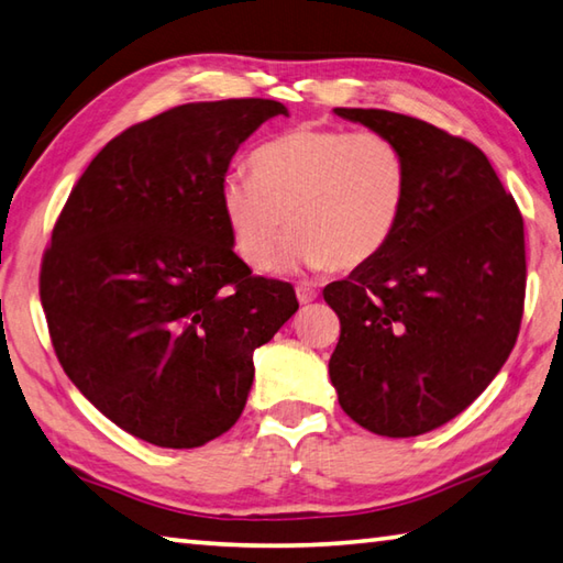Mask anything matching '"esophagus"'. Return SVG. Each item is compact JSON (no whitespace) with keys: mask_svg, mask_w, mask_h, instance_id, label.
Here are the masks:
<instances>
[{"mask_svg":"<svg viewBox=\"0 0 563 563\" xmlns=\"http://www.w3.org/2000/svg\"><path fill=\"white\" fill-rule=\"evenodd\" d=\"M295 295H297V300H300V305H310L317 300V290L310 288V285H297Z\"/></svg>","mask_w":563,"mask_h":563,"instance_id":"esophagus-1","label":"esophagus"}]
</instances>
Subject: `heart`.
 <instances>
[{
	"label": "heart",
	"mask_w": 563,
	"mask_h": 563,
	"mask_svg": "<svg viewBox=\"0 0 563 563\" xmlns=\"http://www.w3.org/2000/svg\"><path fill=\"white\" fill-rule=\"evenodd\" d=\"M251 175L219 187L231 246L251 271L275 266L285 217L295 231L285 261L310 271H356L376 261L398 231L410 168L383 134L297 126L263 143Z\"/></svg>",
	"instance_id": "1"
}]
</instances>
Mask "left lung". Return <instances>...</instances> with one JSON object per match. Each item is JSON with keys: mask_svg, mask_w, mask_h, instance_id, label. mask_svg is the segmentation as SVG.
Instances as JSON below:
<instances>
[{"mask_svg": "<svg viewBox=\"0 0 563 563\" xmlns=\"http://www.w3.org/2000/svg\"><path fill=\"white\" fill-rule=\"evenodd\" d=\"M334 114L398 143L410 192L388 249L324 288L341 322L329 378L363 429L417 437L464 412L510 356L527 283L522 214L471 141L385 109Z\"/></svg>", "mask_w": 563, "mask_h": 563, "instance_id": "1", "label": "left lung"}]
</instances>
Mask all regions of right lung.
I'll return each mask as SVG.
<instances>
[{"label":"right lung","mask_w":563,"mask_h":563,"mask_svg":"<svg viewBox=\"0 0 563 563\" xmlns=\"http://www.w3.org/2000/svg\"><path fill=\"white\" fill-rule=\"evenodd\" d=\"M275 99L192 102L121 131L87 165L41 263V305L63 371L124 432L195 449L229 432L253 351L297 312L290 283L231 246L219 205L229 163Z\"/></svg>","instance_id":"1"}]
</instances>
